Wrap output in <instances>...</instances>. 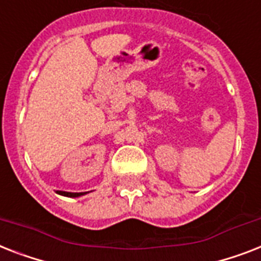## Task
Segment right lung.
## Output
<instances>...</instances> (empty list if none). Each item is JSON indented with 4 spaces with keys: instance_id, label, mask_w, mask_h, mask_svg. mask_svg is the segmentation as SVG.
Returning <instances> with one entry per match:
<instances>
[{
    "instance_id": "obj_1",
    "label": "right lung",
    "mask_w": 261,
    "mask_h": 261,
    "mask_svg": "<svg viewBox=\"0 0 261 261\" xmlns=\"http://www.w3.org/2000/svg\"><path fill=\"white\" fill-rule=\"evenodd\" d=\"M59 194L61 196H65V197H80L83 196V193H69V192H61V190H57Z\"/></svg>"
}]
</instances>
